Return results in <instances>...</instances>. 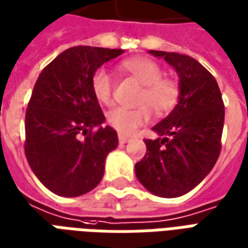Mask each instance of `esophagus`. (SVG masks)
Segmentation results:
<instances>
[{
	"label": "esophagus",
	"instance_id": "obj_1",
	"mask_svg": "<svg viewBox=\"0 0 248 248\" xmlns=\"http://www.w3.org/2000/svg\"><path fill=\"white\" fill-rule=\"evenodd\" d=\"M118 140H119V143H126V142H129L130 138H129V137H126V135H124V134H119L118 135Z\"/></svg>",
	"mask_w": 248,
	"mask_h": 248
}]
</instances>
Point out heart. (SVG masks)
<instances>
[{
  "label": "heart",
  "instance_id": "obj_1",
  "mask_svg": "<svg viewBox=\"0 0 248 248\" xmlns=\"http://www.w3.org/2000/svg\"><path fill=\"white\" fill-rule=\"evenodd\" d=\"M122 67L143 85L140 90L138 108H114L108 113V124L121 134H134L154 113L163 115L171 111L179 102L181 86L177 79L163 77L162 67L150 58L140 57L122 62ZM92 92L98 102L110 105L113 102L114 79L106 69L99 67L92 77Z\"/></svg>",
  "mask_w": 248,
  "mask_h": 248
}]
</instances>
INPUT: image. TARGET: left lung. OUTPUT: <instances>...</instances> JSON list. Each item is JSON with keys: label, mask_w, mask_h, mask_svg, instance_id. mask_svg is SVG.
<instances>
[{"label": "left lung", "mask_w": 248, "mask_h": 248, "mask_svg": "<svg viewBox=\"0 0 248 248\" xmlns=\"http://www.w3.org/2000/svg\"><path fill=\"white\" fill-rule=\"evenodd\" d=\"M150 54L163 57L177 70L181 97L171 113L153 127L159 138L145 140L147 150L135 163V174L158 197H181L202 182L218 161L224 103L217 79L197 60L158 50Z\"/></svg>", "instance_id": "left-lung-1"}]
</instances>
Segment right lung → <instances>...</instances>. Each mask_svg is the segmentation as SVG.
<instances>
[{
	"mask_svg": "<svg viewBox=\"0 0 248 248\" xmlns=\"http://www.w3.org/2000/svg\"><path fill=\"white\" fill-rule=\"evenodd\" d=\"M122 49L73 46L41 71L25 114V155L41 183L61 197H79L101 182L117 131L92 92V77Z\"/></svg>",
	"mask_w": 248,
	"mask_h": 248,
	"instance_id": "obj_1",
	"label": "right lung"
}]
</instances>
